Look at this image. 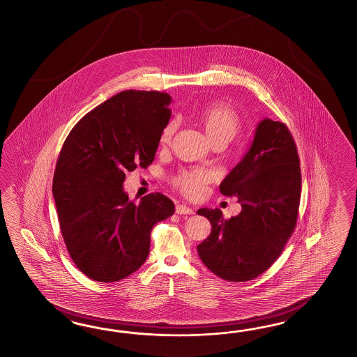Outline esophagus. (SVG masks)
Masks as SVG:
<instances>
[{
  "mask_svg": "<svg viewBox=\"0 0 357 357\" xmlns=\"http://www.w3.org/2000/svg\"><path fill=\"white\" fill-rule=\"evenodd\" d=\"M175 213L176 214H193V209H191L190 206H187V205H183V204H179V205H176V208H175Z\"/></svg>",
  "mask_w": 357,
  "mask_h": 357,
  "instance_id": "1",
  "label": "esophagus"
}]
</instances>
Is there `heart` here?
<instances>
[{"label":"heart","instance_id":"1","mask_svg":"<svg viewBox=\"0 0 357 357\" xmlns=\"http://www.w3.org/2000/svg\"><path fill=\"white\" fill-rule=\"evenodd\" d=\"M204 131L206 132L211 143L223 140L228 143L240 130V119L235 109L225 103H210L205 105L197 114ZM176 123L169 121L160 135V144L167 146L174 135ZM209 174L205 170H184L174 178V185L190 199H199L206 183L209 182Z\"/></svg>","mask_w":357,"mask_h":357}]
</instances>
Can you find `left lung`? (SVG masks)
Returning <instances> with one entry per match:
<instances>
[{"mask_svg": "<svg viewBox=\"0 0 357 357\" xmlns=\"http://www.w3.org/2000/svg\"><path fill=\"white\" fill-rule=\"evenodd\" d=\"M302 175L293 135L282 122L261 120L252 147L219 190L235 196L241 213L225 219L219 209L197 210L211 234L197 245L202 263L223 280L243 282L268 270L294 232Z\"/></svg>", "mask_w": 357, "mask_h": 357, "instance_id": "obj_1", "label": "left lung"}]
</instances>
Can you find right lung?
I'll return each instance as SVG.
<instances>
[{"label": "right lung", "instance_id": "obj_1", "mask_svg": "<svg viewBox=\"0 0 357 357\" xmlns=\"http://www.w3.org/2000/svg\"><path fill=\"white\" fill-rule=\"evenodd\" d=\"M170 103L166 93L125 90L85 114L64 140L52 195L70 258L94 281L114 282L140 268L152 228L174 214L160 192L135 204L122 188L128 172L152 164Z\"/></svg>", "mask_w": 357, "mask_h": 357}]
</instances>
